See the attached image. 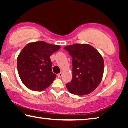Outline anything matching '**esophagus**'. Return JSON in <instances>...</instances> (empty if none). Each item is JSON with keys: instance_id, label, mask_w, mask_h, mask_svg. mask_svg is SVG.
Returning a JSON list of instances; mask_svg holds the SVG:
<instances>
[{"instance_id": "1", "label": "esophagus", "mask_w": 128, "mask_h": 128, "mask_svg": "<svg viewBox=\"0 0 128 128\" xmlns=\"http://www.w3.org/2000/svg\"><path fill=\"white\" fill-rule=\"evenodd\" d=\"M62 72H60V73H59V74H58V77H59V78H61L62 77Z\"/></svg>"}]
</instances>
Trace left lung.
<instances>
[{"label":"left lung","instance_id":"obj_1","mask_svg":"<svg viewBox=\"0 0 128 128\" xmlns=\"http://www.w3.org/2000/svg\"><path fill=\"white\" fill-rule=\"evenodd\" d=\"M64 48L72 57V80L66 84L69 92L81 96L90 94L102 80V56L92 46L87 44H75Z\"/></svg>","mask_w":128,"mask_h":128}]
</instances>
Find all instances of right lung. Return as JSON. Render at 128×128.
Instances as JSON below:
<instances>
[{
  "label": "right lung",
  "instance_id": "add662e5",
  "mask_svg": "<svg viewBox=\"0 0 128 128\" xmlns=\"http://www.w3.org/2000/svg\"><path fill=\"white\" fill-rule=\"evenodd\" d=\"M60 46L43 41L30 43L22 49L17 58L18 74L29 89L42 92L50 86L56 77L52 72L50 56Z\"/></svg>",
  "mask_w": 128,
  "mask_h": 128
}]
</instances>
